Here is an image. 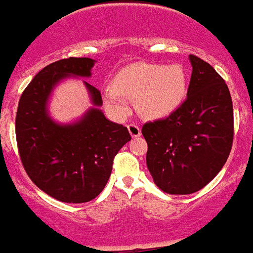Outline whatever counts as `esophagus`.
I'll return each instance as SVG.
<instances>
[{
	"mask_svg": "<svg viewBox=\"0 0 253 253\" xmlns=\"http://www.w3.org/2000/svg\"><path fill=\"white\" fill-rule=\"evenodd\" d=\"M127 128H128V132H130L131 137H139L140 135H141L140 127L137 126V125H135V123H130V125L127 126Z\"/></svg>",
	"mask_w": 253,
	"mask_h": 253,
	"instance_id": "34e87169",
	"label": "esophagus"
}]
</instances>
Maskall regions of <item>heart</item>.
I'll return each mask as SVG.
<instances>
[{
    "label": "heart",
    "mask_w": 253,
    "mask_h": 253,
    "mask_svg": "<svg viewBox=\"0 0 253 253\" xmlns=\"http://www.w3.org/2000/svg\"><path fill=\"white\" fill-rule=\"evenodd\" d=\"M188 94V80L179 64L163 65L133 63L122 68L113 80V87L103 91L104 101L123 112V97L136 101L144 118L161 120L172 114L184 103Z\"/></svg>",
    "instance_id": "b5f03b06"
}]
</instances>
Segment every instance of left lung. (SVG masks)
Segmentation results:
<instances>
[{"mask_svg": "<svg viewBox=\"0 0 253 253\" xmlns=\"http://www.w3.org/2000/svg\"><path fill=\"white\" fill-rule=\"evenodd\" d=\"M192 78L186 100L166 120L145 123L146 166L169 194H192L224 167L234 135L233 103L220 74L189 55Z\"/></svg>", "mask_w": 253, "mask_h": 253, "instance_id": "1", "label": "left lung"}]
</instances>
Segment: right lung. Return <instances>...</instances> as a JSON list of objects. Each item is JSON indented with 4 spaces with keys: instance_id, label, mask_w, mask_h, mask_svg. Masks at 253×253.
Wrapping results in <instances>:
<instances>
[{
    "instance_id": "obj_1",
    "label": "right lung",
    "mask_w": 253,
    "mask_h": 253,
    "mask_svg": "<svg viewBox=\"0 0 253 253\" xmlns=\"http://www.w3.org/2000/svg\"><path fill=\"white\" fill-rule=\"evenodd\" d=\"M96 60L69 58L38 72L20 96L15 131L25 171L42 192L65 203H84L100 194L117 153L131 140L127 127L107 120L100 91L82 81L92 107L61 123L50 114L56 86L69 78H90Z\"/></svg>"
}]
</instances>
